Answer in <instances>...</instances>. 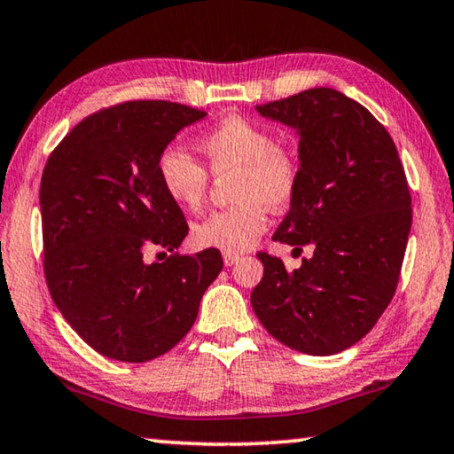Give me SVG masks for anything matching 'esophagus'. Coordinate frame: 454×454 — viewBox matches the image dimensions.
<instances>
[{
  "mask_svg": "<svg viewBox=\"0 0 454 454\" xmlns=\"http://www.w3.org/2000/svg\"><path fill=\"white\" fill-rule=\"evenodd\" d=\"M223 262H225L227 268H231L239 262V255L238 254H225V255H223Z\"/></svg>",
  "mask_w": 454,
  "mask_h": 454,
  "instance_id": "1",
  "label": "esophagus"
}]
</instances>
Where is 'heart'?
<instances>
[{"instance_id":"b5f03b06","label":"heart","mask_w":454,"mask_h":454,"mask_svg":"<svg viewBox=\"0 0 454 454\" xmlns=\"http://www.w3.org/2000/svg\"><path fill=\"white\" fill-rule=\"evenodd\" d=\"M199 145L215 176L235 174L233 200L238 207L213 213L192 227L199 247L223 254L252 249L268 227V207L280 211L291 205L299 186V161L274 143L262 124L229 116L200 137ZM157 174L166 194L180 207L196 211L207 199L208 172L186 149L166 147L157 160Z\"/></svg>"}]
</instances>
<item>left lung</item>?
Segmentation results:
<instances>
[{
    "label": "left lung",
    "mask_w": 454,
    "mask_h": 454,
    "mask_svg": "<svg viewBox=\"0 0 454 454\" xmlns=\"http://www.w3.org/2000/svg\"><path fill=\"white\" fill-rule=\"evenodd\" d=\"M299 137V186L274 241L313 255L288 272L258 254L252 309L268 333L313 356L338 354L372 330L395 294L411 196L393 139L363 104L311 88L255 106Z\"/></svg>",
    "instance_id": "1"
}]
</instances>
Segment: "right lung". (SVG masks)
Listing matches in <instances>:
<instances>
[{
  "label": "right lung",
  "mask_w": 454,
  "mask_h": 454,
  "mask_svg": "<svg viewBox=\"0 0 454 454\" xmlns=\"http://www.w3.org/2000/svg\"><path fill=\"white\" fill-rule=\"evenodd\" d=\"M207 113L137 100L77 124L52 151L41 180L44 276L67 324L102 356L147 363L178 344L219 276V249L174 252L186 219L157 174L161 151ZM163 252V254H166Z\"/></svg>",
  "instance_id": "1"
}]
</instances>
